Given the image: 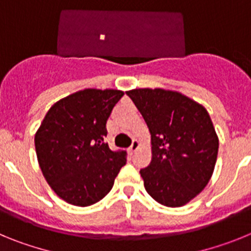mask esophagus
Wrapping results in <instances>:
<instances>
[{
    "label": "esophagus",
    "mask_w": 251,
    "mask_h": 251,
    "mask_svg": "<svg viewBox=\"0 0 251 251\" xmlns=\"http://www.w3.org/2000/svg\"><path fill=\"white\" fill-rule=\"evenodd\" d=\"M138 148H139V142L137 141V139H133L132 146H130V147H129V152H130V154H133V153L136 152V151L138 150Z\"/></svg>",
    "instance_id": "esophagus-1"
}]
</instances>
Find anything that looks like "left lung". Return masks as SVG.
Returning a JSON list of instances; mask_svg holds the SVG:
<instances>
[{
  "label": "left lung",
  "mask_w": 251,
  "mask_h": 251,
  "mask_svg": "<svg viewBox=\"0 0 251 251\" xmlns=\"http://www.w3.org/2000/svg\"><path fill=\"white\" fill-rule=\"evenodd\" d=\"M151 133L152 159L139 171L146 191L179 207L202 191L214 174L219 137L205 106L161 88L128 90Z\"/></svg>",
  "instance_id": "8db88e82"
}]
</instances>
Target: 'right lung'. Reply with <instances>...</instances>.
I'll return each mask as SVG.
<instances>
[{
  "label": "right lung",
  "instance_id": "obj_1",
  "mask_svg": "<svg viewBox=\"0 0 251 251\" xmlns=\"http://www.w3.org/2000/svg\"><path fill=\"white\" fill-rule=\"evenodd\" d=\"M123 95L118 89L92 88L73 93L51 106L35 133L46 182L70 205L100 201L126 165V152H113L104 142L106 121Z\"/></svg>",
  "mask_w": 251,
  "mask_h": 251
}]
</instances>
